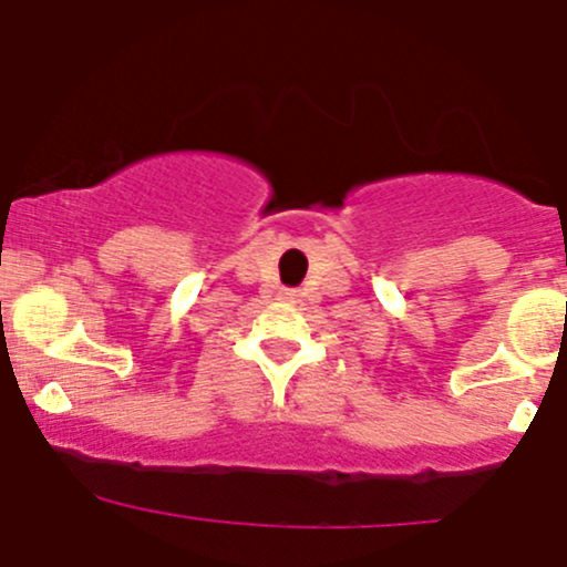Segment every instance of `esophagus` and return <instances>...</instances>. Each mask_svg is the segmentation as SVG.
I'll list each match as a JSON object with an SVG mask.
<instances>
[{"instance_id":"34e87169","label":"esophagus","mask_w":567,"mask_h":567,"mask_svg":"<svg viewBox=\"0 0 567 567\" xmlns=\"http://www.w3.org/2000/svg\"><path fill=\"white\" fill-rule=\"evenodd\" d=\"M285 299H293V293H285Z\"/></svg>"}]
</instances>
